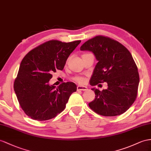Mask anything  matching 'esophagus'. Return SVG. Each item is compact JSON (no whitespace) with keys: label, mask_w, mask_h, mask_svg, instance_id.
<instances>
[{"label":"esophagus","mask_w":151,"mask_h":151,"mask_svg":"<svg viewBox=\"0 0 151 151\" xmlns=\"http://www.w3.org/2000/svg\"><path fill=\"white\" fill-rule=\"evenodd\" d=\"M76 88H77V91H87L88 89V88L86 87L80 86H77Z\"/></svg>","instance_id":"34e87169"}]
</instances>
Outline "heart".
Listing matches in <instances>:
<instances>
[{"label": "heart", "instance_id": "obj_1", "mask_svg": "<svg viewBox=\"0 0 151 151\" xmlns=\"http://www.w3.org/2000/svg\"><path fill=\"white\" fill-rule=\"evenodd\" d=\"M73 80L75 81V82H78L79 83H84L85 82H86V78L85 77L82 76H75L74 78H73Z\"/></svg>", "mask_w": 151, "mask_h": 151}]
</instances>
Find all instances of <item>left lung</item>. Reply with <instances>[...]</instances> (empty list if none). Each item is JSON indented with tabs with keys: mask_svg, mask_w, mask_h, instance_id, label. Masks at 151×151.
<instances>
[{
	"mask_svg": "<svg viewBox=\"0 0 151 151\" xmlns=\"http://www.w3.org/2000/svg\"><path fill=\"white\" fill-rule=\"evenodd\" d=\"M80 50L92 52L98 60L90 81L91 86L108 84L107 89L102 91L92 88L96 96L88 103L91 109L106 117L124 113L136 100L140 81L137 64L129 50L117 41L104 36L90 39Z\"/></svg>",
	"mask_w": 151,
	"mask_h": 151,
	"instance_id": "obj_1",
	"label": "left lung"
}]
</instances>
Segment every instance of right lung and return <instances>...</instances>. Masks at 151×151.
<instances>
[{
    "label": "right lung",
    "instance_id": "obj_1",
    "mask_svg": "<svg viewBox=\"0 0 151 151\" xmlns=\"http://www.w3.org/2000/svg\"><path fill=\"white\" fill-rule=\"evenodd\" d=\"M81 41L69 42L50 40L39 45L24 57L14 82V90L25 114L36 121L55 117L76 91L75 83L50 86L56 70H63L68 57Z\"/></svg>",
    "mask_w": 151,
    "mask_h": 151
}]
</instances>
